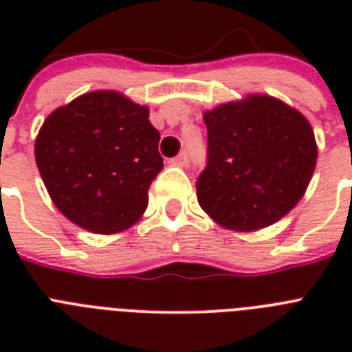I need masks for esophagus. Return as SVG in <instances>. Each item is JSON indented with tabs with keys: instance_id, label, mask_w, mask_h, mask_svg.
I'll return each mask as SVG.
<instances>
[{
	"instance_id": "obj_1",
	"label": "esophagus",
	"mask_w": 352,
	"mask_h": 352,
	"mask_svg": "<svg viewBox=\"0 0 352 352\" xmlns=\"http://www.w3.org/2000/svg\"><path fill=\"white\" fill-rule=\"evenodd\" d=\"M188 162H190V155L186 151H182V153L177 155L175 159H171V164L175 166H188Z\"/></svg>"
}]
</instances>
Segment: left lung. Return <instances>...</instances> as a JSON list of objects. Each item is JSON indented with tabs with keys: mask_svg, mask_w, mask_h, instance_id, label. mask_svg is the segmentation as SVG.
Listing matches in <instances>:
<instances>
[{
	"mask_svg": "<svg viewBox=\"0 0 352 352\" xmlns=\"http://www.w3.org/2000/svg\"><path fill=\"white\" fill-rule=\"evenodd\" d=\"M206 166L201 208L219 225L250 232L272 225L303 197L318 149L307 118L272 96H248L204 113Z\"/></svg>",
	"mask_w": 352,
	"mask_h": 352,
	"instance_id": "left-lung-1",
	"label": "left lung"
}]
</instances>
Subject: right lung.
<instances>
[{
  "mask_svg": "<svg viewBox=\"0 0 352 352\" xmlns=\"http://www.w3.org/2000/svg\"><path fill=\"white\" fill-rule=\"evenodd\" d=\"M148 107L115 91H95L52 111L34 155L52 203L95 234L129 228L148 208V190L164 168L160 133Z\"/></svg>",
  "mask_w": 352,
  "mask_h": 352,
  "instance_id": "1",
  "label": "right lung"
}]
</instances>
